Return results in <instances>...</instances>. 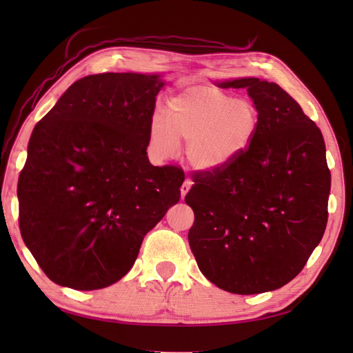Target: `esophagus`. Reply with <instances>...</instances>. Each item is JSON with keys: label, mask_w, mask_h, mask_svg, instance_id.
<instances>
[{"label": "esophagus", "mask_w": 353, "mask_h": 353, "mask_svg": "<svg viewBox=\"0 0 353 353\" xmlns=\"http://www.w3.org/2000/svg\"><path fill=\"white\" fill-rule=\"evenodd\" d=\"M191 185H193V183H191V181H190V179H185V181H184V184H183V185H181V196H183V199L185 197V194H187V193H188V191H190Z\"/></svg>", "instance_id": "obj_1"}]
</instances>
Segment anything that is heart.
Masks as SVG:
<instances>
[{
  "instance_id": "heart-1",
  "label": "heart",
  "mask_w": 353,
  "mask_h": 353,
  "mask_svg": "<svg viewBox=\"0 0 353 353\" xmlns=\"http://www.w3.org/2000/svg\"><path fill=\"white\" fill-rule=\"evenodd\" d=\"M259 123L261 113L250 100L234 99L213 85H196L169 101L168 116H153L150 148L157 159H169L176 153L181 138L188 141L191 165L218 170L248 152Z\"/></svg>"
}]
</instances>
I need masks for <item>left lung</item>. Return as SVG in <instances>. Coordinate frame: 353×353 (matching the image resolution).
Masks as SVG:
<instances>
[{
	"mask_svg": "<svg viewBox=\"0 0 353 353\" xmlns=\"http://www.w3.org/2000/svg\"><path fill=\"white\" fill-rule=\"evenodd\" d=\"M218 85L248 90L261 113L259 131L236 162L191 176L188 243L201 274L222 290H276L303 270L324 236L331 187L324 138L275 82Z\"/></svg>",
	"mask_w": 353,
	"mask_h": 353,
	"instance_id": "left-lung-1",
	"label": "left lung"
}]
</instances>
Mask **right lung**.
Masks as SVG:
<instances>
[{
  "mask_svg": "<svg viewBox=\"0 0 353 353\" xmlns=\"http://www.w3.org/2000/svg\"><path fill=\"white\" fill-rule=\"evenodd\" d=\"M162 87L157 74H90L35 125L17 183L19 228L56 284L119 281L179 201L184 170L153 166L145 152Z\"/></svg>",
  "mask_w": 353,
  "mask_h": 353,
  "instance_id": "1",
  "label": "right lung"
}]
</instances>
